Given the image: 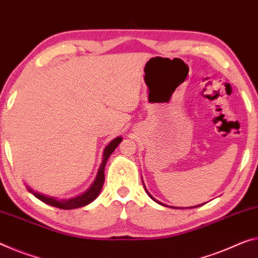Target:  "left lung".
<instances>
[{
  "instance_id": "left-lung-1",
  "label": "left lung",
  "mask_w": 258,
  "mask_h": 258,
  "mask_svg": "<svg viewBox=\"0 0 258 258\" xmlns=\"http://www.w3.org/2000/svg\"><path fill=\"white\" fill-rule=\"evenodd\" d=\"M143 185H144V183H143ZM144 188H145V187H144ZM145 191H146V192H148V195H149L150 197H151V198H152V200H153L154 202H157V203H158V204H160V205H164V207H167V205H166V204H164V203H161V202H159V201H157V200H154V198H153V197H152L151 195H150V192H149V191H148V190H146V189H145ZM201 205H203V204H201ZM201 205H196V207H201ZM196 207H195V208H196ZM174 209H177V208H174ZM180 209H183V208H180Z\"/></svg>"
}]
</instances>
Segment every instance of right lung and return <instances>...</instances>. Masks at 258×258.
<instances>
[{
  "instance_id": "right-lung-1",
  "label": "right lung",
  "mask_w": 258,
  "mask_h": 258,
  "mask_svg": "<svg viewBox=\"0 0 258 258\" xmlns=\"http://www.w3.org/2000/svg\"><path fill=\"white\" fill-rule=\"evenodd\" d=\"M121 142H122V137H116L106 146L104 150V156H102V162H101L100 167H99L96 180H94L92 185H91V187L86 190L85 192L81 194L79 196L74 197V198H69V200H56L55 197L46 196V195H42V194H40V192L33 191V190L29 187H27V189H29V191L32 192L33 195L38 198V200H40L41 202H43V203L51 205V207L63 209V210H73V209L85 207V205L90 204L91 202H93L94 200H96L99 194H100L102 185H104V182H105L106 162H107V160H108L110 154L113 153L114 150L117 148V145L120 144Z\"/></svg>"
}]
</instances>
